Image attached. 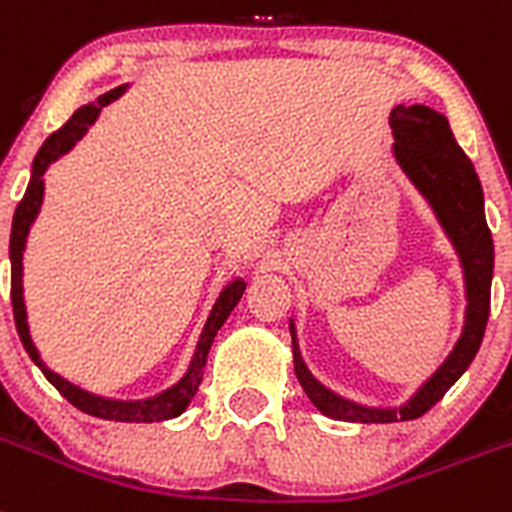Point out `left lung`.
<instances>
[{
    "mask_svg": "<svg viewBox=\"0 0 512 512\" xmlns=\"http://www.w3.org/2000/svg\"><path fill=\"white\" fill-rule=\"evenodd\" d=\"M389 126L394 131V157L399 167L407 172L425 198L433 206L435 216L451 237L453 247L459 252L466 278V324L461 340L456 342L453 353L448 355L433 379L417 391L410 402L399 410H371L348 399L337 397L324 389L301 361L296 330L291 324L293 337V363L296 376L304 386L306 397L314 402L319 412L335 420L348 422H399L415 420L443 399L448 389L461 379V373L471 366L479 345H482L487 319H490V288L492 270H495V244L492 231L484 219V195L474 164L466 157L464 149L456 144L453 131L441 113L412 105H397L389 115Z\"/></svg>",
    "mask_w": 512,
    "mask_h": 512,
    "instance_id": "8db88e82",
    "label": "left lung"
}]
</instances>
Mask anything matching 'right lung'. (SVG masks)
Instances as JSON below:
<instances>
[{"instance_id": "right-lung-1", "label": "right lung", "mask_w": 512, "mask_h": 512, "mask_svg": "<svg viewBox=\"0 0 512 512\" xmlns=\"http://www.w3.org/2000/svg\"><path fill=\"white\" fill-rule=\"evenodd\" d=\"M126 87H118V90H110L108 95L97 97V102H90L79 108L77 113L71 115L69 121L53 131L46 139V144L41 146L38 157L33 162V175H30L28 190L22 195V201L15 208V219H12V237H10V260H12V311H15V324L17 335H20L22 345L28 350V355L33 358V363L43 371L48 381H51L56 389L69 399L77 410L87 412L92 417H102V420H118V422H154V420H170L177 417L180 412H185V407L190 404L193 394L198 391L203 381V368H206L208 350H211V342L216 337V332L221 330V324L226 322V317L231 314V309L237 306V301L242 299L244 293V281H234L224 288V293L219 296L216 306H213L211 317L206 322V330H203L201 342H198V350L193 355V363H190L188 373L177 381L172 389L162 391L159 397L144 399V402H115V399H102L90 394V391L79 389V386L69 384L66 379H61L59 373H53L46 363L41 361V355L35 350L33 340H30L28 330V317H25V301H22V250H25V239H28L30 224L35 221L38 211H41L43 203V175L51 167V162L66 154L71 146L82 139L87 128L97 121V115L105 105L121 95Z\"/></svg>"}]
</instances>
